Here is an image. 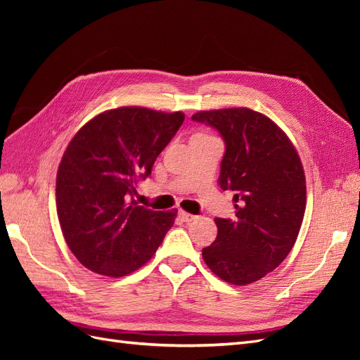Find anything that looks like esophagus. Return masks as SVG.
Masks as SVG:
<instances>
[{
	"label": "esophagus",
	"mask_w": 360,
	"mask_h": 360,
	"mask_svg": "<svg viewBox=\"0 0 360 360\" xmlns=\"http://www.w3.org/2000/svg\"><path fill=\"white\" fill-rule=\"evenodd\" d=\"M179 216H180V219H181L183 222H188V224L197 219V216H193V214H191V213H188V212H183V210L179 212Z\"/></svg>",
	"instance_id": "1"
}]
</instances>
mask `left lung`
Wrapping results in <instances>:
<instances>
[{
    "label": "left lung",
    "mask_w": 360,
    "mask_h": 360,
    "mask_svg": "<svg viewBox=\"0 0 360 360\" xmlns=\"http://www.w3.org/2000/svg\"><path fill=\"white\" fill-rule=\"evenodd\" d=\"M192 120L221 134L217 181L237 202L234 221L214 219L217 237L202 258L228 284H252L287 258L300 231L307 181L297 150L276 123L249 108L200 111Z\"/></svg>",
    "instance_id": "1"
}]
</instances>
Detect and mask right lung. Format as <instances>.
<instances>
[{
    "label": "right lung",
    "mask_w": 360,
    "mask_h": 360,
    "mask_svg": "<svg viewBox=\"0 0 360 360\" xmlns=\"http://www.w3.org/2000/svg\"><path fill=\"white\" fill-rule=\"evenodd\" d=\"M184 114L122 106L85 123L57 172V213L64 238L94 274L122 278L155 255L177 210L136 205V183L183 124Z\"/></svg>",
    "instance_id": "1"
}]
</instances>
